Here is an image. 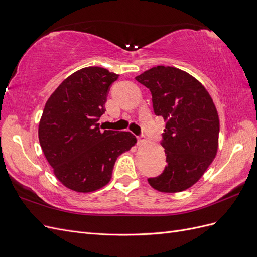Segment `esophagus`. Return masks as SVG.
I'll return each mask as SVG.
<instances>
[{
    "instance_id": "34e87169",
    "label": "esophagus",
    "mask_w": 257,
    "mask_h": 257,
    "mask_svg": "<svg viewBox=\"0 0 257 257\" xmlns=\"http://www.w3.org/2000/svg\"><path fill=\"white\" fill-rule=\"evenodd\" d=\"M145 141H146V139H145V136H144V135H141V136L137 137V143H138V145L144 144Z\"/></svg>"
}]
</instances>
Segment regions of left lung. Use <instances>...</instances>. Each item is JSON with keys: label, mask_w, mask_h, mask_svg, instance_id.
<instances>
[{"label": "left lung", "mask_w": 257, "mask_h": 257, "mask_svg": "<svg viewBox=\"0 0 257 257\" xmlns=\"http://www.w3.org/2000/svg\"><path fill=\"white\" fill-rule=\"evenodd\" d=\"M135 79L151 91L154 113L166 122L162 146L167 165L148 182L163 193L188 190L217 152L220 120L213 100L196 78L173 66L152 67Z\"/></svg>", "instance_id": "8db88e82"}]
</instances>
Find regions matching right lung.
Masks as SVG:
<instances>
[{
	"instance_id": "obj_1",
	"label": "right lung",
	"mask_w": 257,
	"mask_h": 257,
	"mask_svg": "<svg viewBox=\"0 0 257 257\" xmlns=\"http://www.w3.org/2000/svg\"><path fill=\"white\" fill-rule=\"evenodd\" d=\"M118 77L103 67L81 68L62 81L45 105L38 139L54 176L69 190L102 189L116 158L137 143L131 132L100 131L97 123Z\"/></svg>"
}]
</instances>
